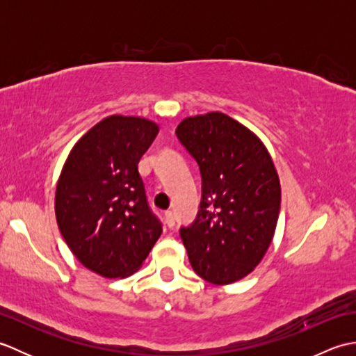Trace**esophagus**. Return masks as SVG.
<instances>
[{"label":"esophagus","mask_w":356,"mask_h":356,"mask_svg":"<svg viewBox=\"0 0 356 356\" xmlns=\"http://www.w3.org/2000/svg\"><path fill=\"white\" fill-rule=\"evenodd\" d=\"M165 223L168 225L170 228H172L174 223H176V222H174V216H172L171 211H166V213H165Z\"/></svg>","instance_id":"34e87169"}]
</instances>
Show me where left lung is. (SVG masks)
Returning <instances> with one entry per match:
<instances>
[{
  "label": "left lung",
  "mask_w": 356,
  "mask_h": 356,
  "mask_svg": "<svg viewBox=\"0 0 356 356\" xmlns=\"http://www.w3.org/2000/svg\"><path fill=\"white\" fill-rule=\"evenodd\" d=\"M176 134L202 176L197 217L180 228L191 266L209 283L237 282L274 237L282 202L274 162L251 130L218 111L184 119Z\"/></svg>",
  "instance_id": "obj_1"
}]
</instances>
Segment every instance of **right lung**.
Listing matches in <instances>:
<instances>
[{
  "label": "right lung",
  "instance_id": "1",
  "mask_svg": "<svg viewBox=\"0 0 356 356\" xmlns=\"http://www.w3.org/2000/svg\"><path fill=\"white\" fill-rule=\"evenodd\" d=\"M157 124L110 116L82 136L58 180L56 222L74 257L105 278L140 268L162 234L138 170Z\"/></svg>",
  "mask_w": 356,
  "mask_h": 356
}]
</instances>
